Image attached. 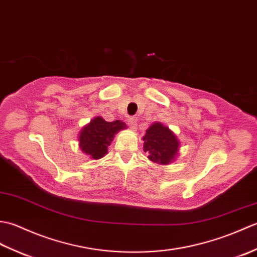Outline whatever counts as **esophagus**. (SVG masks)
Segmentation results:
<instances>
[{
	"instance_id": "obj_1",
	"label": "esophagus",
	"mask_w": 257,
	"mask_h": 257,
	"mask_svg": "<svg viewBox=\"0 0 257 257\" xmlns=\"http://www.w3.org/2000/svg\"><path fill=\"white\" fill-rule=\"evenodd\" d=\"M128 124H129L130 129H132V130H136V128H137V120H136L135 118H129Z\"/></svg>"
}]
</instances>
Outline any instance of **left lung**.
<instances>
[{
    "label": "left lung",
    "instance_id": "1",
    "mask_svg": "<svg viewBox=\"0 0 257 257\" xmlns=\"http://www.w3.org/2000/svg\"><path fill=\"white\" fill-rule=\"evenodd\" d=\"M143 140L144 150L148 154L150 161L160 166L176 161L181 143L167 125L159 121L154 122L146 130Z\"/></svg>",
    "mask_w": 257,
    "mask_h": 257
}]
</instances>
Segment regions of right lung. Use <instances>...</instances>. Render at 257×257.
<instances>
[{
    "instance_id": "1",
    "label": "right lung",
    "mask_w": 257,
    "mask_h": 257,
    "mask_svg": "<svg viewBox=\"0 0 257 257\" xmlns=\"http://www.w3.org/2000/svg\"><path fill=\"white\" fill-rule=\"evenodd\" d=\"M123 129H127V124L121 120L108 122L100 116L92 118L78 134L79 149L90 159H100L107 155L114 135Z\"/></svg>"
}]
</instances>
